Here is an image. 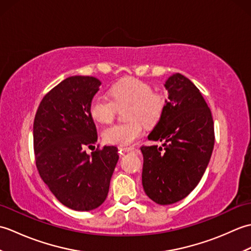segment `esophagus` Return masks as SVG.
I'll return each instance as SVG.
<instances>
[{"label":"esophagus","mask_w":251,"mask_h":251,"mask_svg":"<svg viewBox=\"0 0 251 251\" xmlns=\"http://www.w3.org/2000/svg\"><path fill=\"white\" fill-rule=\"evenodd\" d=\"M134 150H135L134 147H119V151L121 154H124V153L134 151Z\"/></svg>","instance_id":"1"}]
</instances>
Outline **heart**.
I'll return each mask as SVG.
<instances>
[{"mask_svg":"<svg viewBox=\"0 0 251 251\" xmlns=\"http://www.w3.org/2000/svg\"><path fill=\"white\" fill-rule=\"evenodd\" d=\"M110 99L96 96L90 101L89 114L101 124L114 120L117 109L128 105L126 123L112 125L102 132L103 139L117 146H129L143 132V122L149 126L157 124L162 119L166 99L162 94L154 93L150 85L136 78H124L112 85Z\"/></svg>","mask_w":251,"mask_h":251,"instance_id":"obj_1","label":"heart"}]
</instances>
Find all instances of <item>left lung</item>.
I'll return each instance as SVG.
<instances>
[{"instance_id":"obj_1","label":"left lung","mask_w":251,"mask_h":251,"mask_svg":"<svg viewBox=\"0 0 251 251\" xmlns=\"http://www.w3.org/2000/svg\"><path fill=\"white\" fill-rule=\"evenodd\" d=\"M168 92L162 119L148 136L162 147L142 146V185L159 205L188 196L199 184L215 145L210 109L188 77L175 73L165 82Z\"/></svg>"}]
</instances>
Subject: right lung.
<instances>
[{
    "instance_id": "1",
    "label": "right lung",
    "mask_w": 251,
    "mask_h": 251,
    "mask_svg": "<svg viewBox=\"0 0 251 251\" xmlns=\"http://www.w3.org/2000/svg\"><path fill=\"white\" fill-rule=\"evenodd\" d=\"M101 82L93 76L63 79L44 96L33 123L35 163L41 178L62 205L89 211L105 201L119 161L117 148L87 154L97 141L89 104Z\"/></svg>"
}]
</instances>
